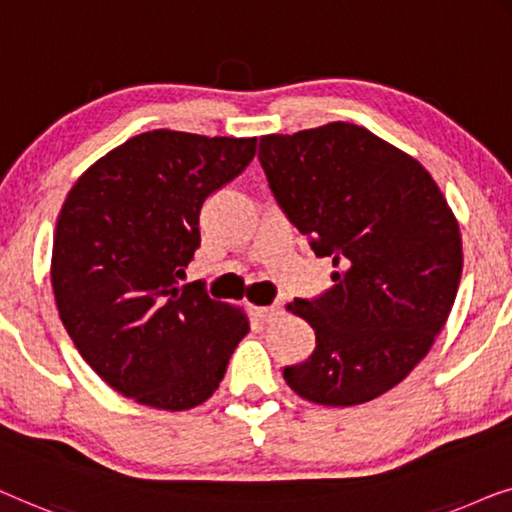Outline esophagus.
I'll return each mask as SVG.
<instances>
[{
    "label": "esophagus",
    "mask_w": 512,
    "mask_h": 512,
    "mask_svg": "<svg viewBox=\"0 0 512 512\" xmlns=\"http://www.w3.org/2000/svg\"><path fill=\"white\" fill-rule=\"evenodd\" d=\"M255 313L259 315V318L262 320H278L280 315H283V306L280 304H271V306H259V308H255Z\"/></svg>",
    "instance_id": "esophagus-1"
}]
</instances>
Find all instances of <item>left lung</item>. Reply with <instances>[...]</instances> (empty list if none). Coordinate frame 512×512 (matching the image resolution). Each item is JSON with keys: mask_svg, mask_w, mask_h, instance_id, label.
<instances>
[{"mask_svg": "<svg viewBox=\"0 0 512 512\" xmlns=\"http://www.w3.org/2000/svg\"><path fill=\"white\" fill-rule=\"evenodd\" d=\"M259 162L287 220L336 269L327 292L287 304L315 350L285 366V383L322 406L380 397L422 362L455 304V213L420 162L352 122L262 136Z\"/></svg>", "mask_w": 512, "mask_h": 512, "instance_id": "obj_1", "label": "left lung"}]
</instances>
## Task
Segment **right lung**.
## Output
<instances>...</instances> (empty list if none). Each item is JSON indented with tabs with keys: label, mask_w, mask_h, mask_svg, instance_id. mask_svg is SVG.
<instances>
[{
	"label": "right lung",
	"mask_w": 512,
	"mask_h": 512,
	"mask_svg": "<svg viewBox=\"0 0 512 512\" xmlns=\"http://www.w3.org/2000/svg\"><path fill=\"white\" fill-rule=\"evenodd\" d=\"M257 139L171 129L132 136L71 187L57 215L55 304L92 371L122 397L187 410L218 390L248 334L241 308L178 285L206 199L255 157Z\"/></svg>",
	"instance_id": "right-lung-1"
}]
</instances>
